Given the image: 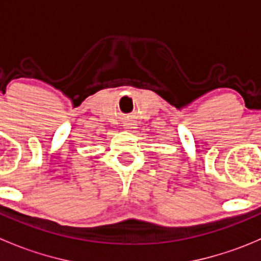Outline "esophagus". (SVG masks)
<instances>
[{"label": "esophagus", "mask_w": 261, "mask_h": 261, "mask_svg": "<svg viewBox=\"0 0 261 261\" xmlns=\"http://www.w3.org/2000/svg\"><path fill=\"white\" fill-rule=\"evenodd\" d=\"M123 126H125L126 128H127V130H131V128H135V122H134V121H125V122H123Z\"/></svg>", "instance_id": "esophagus-1"}]
</instances>
